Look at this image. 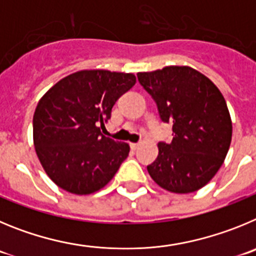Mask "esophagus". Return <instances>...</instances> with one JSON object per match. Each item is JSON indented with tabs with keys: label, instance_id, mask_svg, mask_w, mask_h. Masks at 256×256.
I'll use <instances>...</instances> for the list:
<instances>
[{
	"label": "esophagus",
	"instance_id": "esophagus-1",
	"mask_svg": "<svg viewBox=\"0 0 256 256\" xmlns=\"http://www.w3.org/2000/svg\"><path fill=\"white\" fill-rule=\"evenodd\" d=\"M139 142H131L130 144V146H131V149H134V150H135V149H138L139 148Z\"/></svg>",
	"mask_w": 256,
	"mask_h": 256
}]
</instances>
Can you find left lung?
<instances>
[{
	"mask_svg": "<svg viewBox=\"0 0 256 256\" xmlns=\"http://www.w3.org/2000/svg\"><path fill=\"white\" fill-rule=\"evenodd\" d=\"M154 98L160 118L172 122L174 139L158 144L148 172L154 182L174 194L199 190L216 176L232 139L224 96L210 79L190 66H166L138 72Z\"/></svg>",
	"mask_w": 256,
	"mask_h": 256,
	"instance_id": "left-lung-1",
	"label": "left lung"
}]
</instances>
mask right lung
Listing matches in <instances>:
<instances>
[{
  "label": "right lung",
  "mask_w": 256,
  "mask_h": 256,
  "mask_svg": "<svg viewBox=\"0 0 256 256\" xmlns=\"http://www.w3.org/2000/svg\"><path fill=\"white\" fill-rule=\"evenodd\" d=\"M131 72L80 70L39 100L33 116V142L43 170L58 188L89 195L104 188L130 152L128 142L100 132L116 100L132 88Z\"/></svg>",
  "instance_id": "right-lung-1"
}]
</instances>
